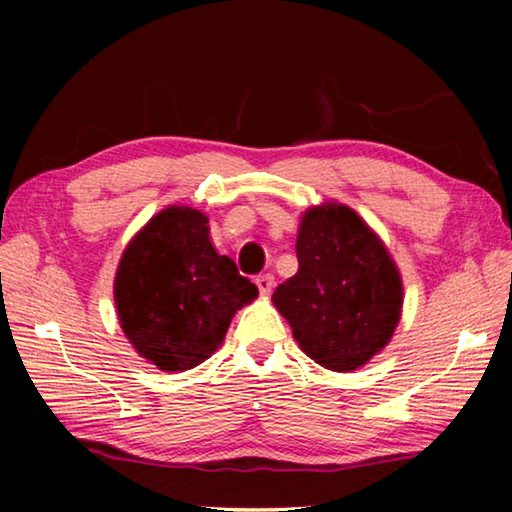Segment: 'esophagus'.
I'll return each mask as SVG.
<instances>
[{
    "label": "esophagus",
    "instance_id": "1",
    "mask_svg": "<svg viewBox=\"0 0 512 512\" xmlns=\"http://www.w3.org/2000/svg\"><path fill=\"white\" fill-rule=\"evenodd\" d=\"M255 284H257V289H259V293H262V296H271V291L275 287V277L271 273L259 275L257 280H255Z\"/></svg>",
    "mask_w": 512,
    "mask_h": 512
}]
</instances>
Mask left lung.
Returning <instances> with one entry per match:
<instances>
[{"mask_svg":"<svg viewBox=\"0 0 512 512\" xmlns=\"http://www.w3.org/2000/svg\"><path fill=\"white\" fill-rule=\"evenodd\" d=\"M296 255L298 273L273 293L293 339L327 370L366 366L402 318L404 284L386 244L352 207L327 201L300 216Z\"/></svg>","mask_w":512,"mask_h":512,"instance_id":"left-lung-1","label":"left lung"}]
</instances>
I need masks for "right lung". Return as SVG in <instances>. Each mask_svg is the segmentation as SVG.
<instances>
[{"label":"right lung","instance_id":"1","mask_svg":"<svg viewBox=\"0 0 512 512\" xmlns=\"http://www.w3.org/2000/svg\"><path fill=\"white\" fill-rule=\"evenodd\" d=\"M201 210L169 205L128 241L115 273L121 332L164 372L196 368L221 348L232 316L259 291L219 255Z\"/></svg>","mask_w":512,"mask_h":512}]
</instances>
